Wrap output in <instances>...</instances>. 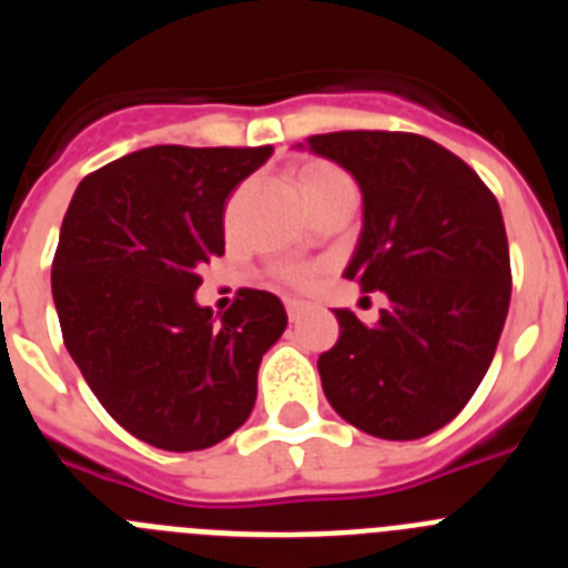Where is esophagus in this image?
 <instances>
[{
	"mask_svg": "<svg viewBox=\"0 0 568 568\" xmlns=\"http://www.w3.org/2000/svg\"><path fill=\"white\" fill-rule=\"evenodd\" d=\"M284 307H287L290 321H298L301 315L307 313L310 304H307V301H301V298H287V301H284Z\"/></svg>",
	"mask_w": 568,
	"mask_h": 568,
	"instance_id": "1",
	"label": "esophagus"
}]
</instances>
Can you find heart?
I'll list each match as a JSON object with an SVG mask.
<instances>
[{
	"instance_id": "heart-1",
	"label": "heart",
	"mask_w": 568,
	"mask_h": 568,
	"mask_svg": "<svg viewBox=\"0 0 568 568\" xmlns=\"http://www.w3.org/2000/svg\"><path fill=\"white\" fill-rule=\"evenodd\" d=\"M335 182H349V179H346L338 168H333V164L310 162L307 168L301 170V190H304V193H307V190H315V187H327V184H335ZM281 275H284L287 281H293V284H310V281L315 278V270L313 267H284L281 270Z\"/></svg>"
}]
</instances>
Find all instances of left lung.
Instances as JSON below:
<instances>
[{"instance_id": "8db88e82", "label": "left lung", "mask_w": 568, "mask_h": 568, "mask_svg": "<svg viewBox=\"0 0 568 568\" xmlns=\"http://www.w3.org/2000/svg\"><path fill=\"white\" fill-rule=\"evenodd\" d=\"M295 148L358 182L364 224L344 278L389 298L375 327L333 310L341 335L318 358L324 395L361 433L424 438L475 395L509 313L498 202L469 164L426 135L341 130Z\"/></svg>"}]
</instances>
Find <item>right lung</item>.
Listing matches in <instances>:
<instances>
[{"label":"right lung","mask_w":568,"mask_h":568,"mask_svg":"<svg viewBox=\"0 0 568 568\" xmlns=\"http://www.w3.org/2000/svg\"><path fill=\"white\" fill-rule=\"evenodd\" d=\"M273 148L135 150L77 187L50 290L64 346L99 404L168 453L207 449L250 418L284 304L241 290L227 313L195 301L224 253V202Z\"/></svg>","instance_id":"right-lung-1"}]
</instances>
